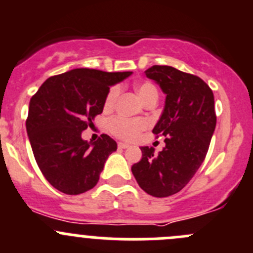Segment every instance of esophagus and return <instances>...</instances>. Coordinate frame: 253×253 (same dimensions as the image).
Returning a JSON list of instances; mask_svg holds the SVG:
<instances>
[{"mask_svg":"<svg viewBox=\"0 0 253 253\" xmlns=\"http://www.w3.org/2000/svg\"><path fill=\"white\" fill-rule=\"evenodd\" d=\"M118 148L119 149H128L129 145L125 143H118Z\"/></svg>","mask_w":253,"mask_h":253,"instance_id":"1","label":"esophagus"}]
</instances>
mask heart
Returning a JSON list of instances; mask_svg holds the SVG:
<instances>
[{
    "instance_id": "obj_1",
    "label": "heart",
    "mask_w": 253,
    "mask_h": 253,
    "mask_svg": "<svg viewBox=\"0 0 253 253\" xmlns=\"http://www.w3.org/2000/svg\"><path fill=\"white\" fill-rule=\"evenodd\" d=\"M136 92L144 103L148 102L151 98H158V89L150 82H140L136 84ZM120 89L118 85L112 86L108 90L104 99L105 109H110L114 107ZM146 128V122L143 119H129V118L117 115L108 122V129L113 135L123 139V140H133L135 139L144 129Z\"/></svg>"
}]
</instances>
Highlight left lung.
Returning <instances> with one entry per match:
<instances>
[{
    "label": "left lung",
    "mask_w": 253,
    "mask_h": 253,
    "mask_svg": "<svg viewBox=\"0 0 253 253\" xmlns=\"http://www.w3.org/2000/svg\"><path fill=\"white\" fill-rule=\"evenodd\" d=\"M145 74L167 94L153 129L156 138H165V148L158 155L140 148L143 156L131 171L146 194L167 197L184 189L205 160L216 126L215 100L210 86L194 74L169 66H153Z\"/></svg>",
    "instance_id": "obj_1"
}]
</instances>
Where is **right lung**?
<instances>
[{
	"mask_svg": "<svg viewBox=\"0 0 253 253\" xmlns=\"http://www.w3.org/2000/svg\"><path fill=\"white\" fill-rule=\"evenodd\" d=\"M131 72L78 68L48 78L31 98L26 120L38 168L61 192L78 195L93 189L117 143L107 134L97 141L82 139L103 112L110 85Z\"/></svg>",
	"mask_w": 253,
	"mask_h": 253,
	"instance_id": "obj_1",
	"label": "right lung"
}]
</instances>
